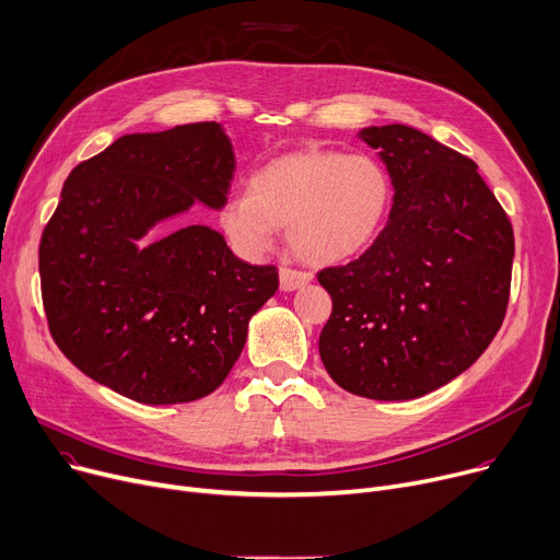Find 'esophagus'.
<instances>
[{
    "label": "esophagus",
    "instance_id": "esophagus-1",
    "mask_svg": "<svg viewBox=\"0 0 560 560\" xmlns=\"http://www.w3.org/2000/svg\"><path fill=\"white\" fill-rule=\"evenodd\" d=\"M310 282H312V273L310 271H299V269H289V267L280 269V289L282 291L301 289V287H305Z\"/></svg>",
    "mask_w": 560,
    "mask_h": 560
}]
</instances>
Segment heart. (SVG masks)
I'll return each instance as SVG.
<instances>
[{"instance_id":"b5f03b06","label":"heart","mask_w":560,"mask_h":560,"mask_svg":"<svg viewBox=\"0 0 560 560\" xmlns=\"http://www.w3.org/2000/svg\"><path fill=\"white\" fill-rule=\"evenodd\" d=\"M390 180L369 155L305 149L259 167L248 194L230 199L221 228L240 250L265 248L278 225H289L291 248L316 267L339 265L380 233L390 203Z\"/></svg>"}]
</instances>
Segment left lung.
Masks as SVG:
<instances>
[{"instance_id":"obj_1","label":"left lung","mask_w":560,"mask_h":560,"mask_svg":"<svg viewBox=\"0 0 560 560\" xmlns=\"http://www.w3.org/2000/svg\"><path fill=\"white\" fill-rule=\"evenodd\" d=\"M393 189L388 223L346 267L318 271L332 295L325 371L371 400H411L470 369L502 327L511 221L477 164L405 124L371 126Z\"/></svg>"}]
</instances>
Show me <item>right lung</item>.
I'll return each mask as SVG.
<instances>
[{"instance_id":"add662e5","label":"right lung","mask_w":560,"mask_h":560,"mask_svg":"<svg viewBox=\"0 0 560 560\" xmlns=\"http://www.w3.org/2000/svg\"><path fill=\"white\" fill-rule=\"evenodd\" d=\"M233 172L217 121L124 136L72 170L38 265L49 332L88 377L144 405L199 400L228 377L278 269L208 225L136 242L194 201L223 208Z\"/></svg>"}]
</instances>
